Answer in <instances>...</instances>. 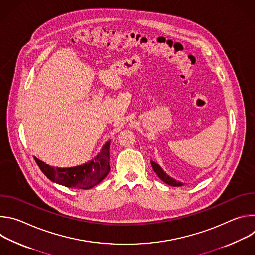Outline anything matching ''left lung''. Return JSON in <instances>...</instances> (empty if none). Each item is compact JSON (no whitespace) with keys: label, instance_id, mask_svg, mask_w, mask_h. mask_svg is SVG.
Instances as JSON below:
<instances>
[{"label":"left lung","instance_id":"8db88e82","mask_svg":"<svg viewBox=\"0 0 255 255\" xmlns=\"http://www.w3.org/2000/svg\"><path fill=\"white\" fill-rule=\"evenodd\" d=\"M150 162H151V165H152L153 170L155 171V173L158 175V177H159L162 181H164L165 184H167L168 186H171V187H181V186H184V184L181 183V181L176 180V179H174L173 177L169 176V175L160 167L159 164H157L156 162H154V161H152V160H151Z\"/></svg>","mask_w":255,"mask_h":255}]
</instances>
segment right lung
I'll return each instance as SVG.
<instances>
[{
  "label": "right lung",
  "mask_w": 255,
  "mask_h": 255,
  "mask_svg": "<svg viewBox=\"0 0 255 255\" xmlns=\"http://www.w3.org/2000/svg\"><path fill=\"white\" fill-rule=\"evenodd\" d=\"M110 141H107L97 156L74 167H53L34 156L41 171L53 183L68 188L89 190L100 184L110 171Z\"/></svg>",
  "instance_id": "1"
}]
</instances>
